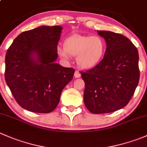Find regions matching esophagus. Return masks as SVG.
I'll list each match as a JSON object with an SVG mask.
<instances>
[{"instance_id": "obj_1", "label": "esophagus", "mask_w": 147, "mask_h": 147, "mask_svg": "<svg viewBox=\"0 0 147 147\" xmlns=\"http://www.w3.org/2000/svg\"><path fill=\"white\" fill-rule=\"evenodd\" d=\"M74 76H75V78H80L81 74L80 73L79 71L76 70V71H75V74H74Z\"/></svg>"}]
</instances>
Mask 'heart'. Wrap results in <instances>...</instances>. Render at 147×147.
I'll return each instance as SVG.
<instances>
[{
    "label": "heart",
    "instance_id": "1",
    "mask_svg": "<svg viewBox=\"0 0 147 147\" xmlns=\"http://www.w3.org/2000/svg\"><path fill=\"white\" fill-rule=\"evenodd\" d=\"M106 44L100 36L74 34L64 41V48L58 47L57 53L65 59L77 56L76 61L80 67L90 69L97 65L105 55Z\"/></svg>",
    "mask_w": 147,
    "mask_h": 147
}]
</instances>
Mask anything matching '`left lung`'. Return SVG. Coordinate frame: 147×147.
Here are the masks:
<instances>
[{"instance_id":"1","label":"left lung","mask_w":147,"mask_h":147,"mask_svg":"<svg viewBox=\"0 0 147 147\" xmlns=\"http://www.w3.org/2000/svg\"><path fill=\"white\" fill-rule=\"evenodd\" d=\"M105 38L107 49L98 65L80 72L85 84L84 103L93 114L115 112L132 97L139 80V53L124 35L97 30Z\"/></svg>"}]
</instances>
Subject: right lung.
Segmentation results:
<instances>
[{
	"instance_id": "obj_1",
	"label": "right lung",
	"mask_w": 147,
	"mask_h": 147,
	"mask_svg": "<svg viewBox=\"0 0 147 147\" xmlns=\"http://www.w3.org/2000/svg\"><path fill=\"white\" fill-rule=\"evenodd\" d=\"M63 28L40 26L20 33L5 55V79L12 94L23 109L50 113L59 104L61 92L75 69L55 63ZM36 54L34 60L32 55Z\"/></svg>"
}]
</instances>
